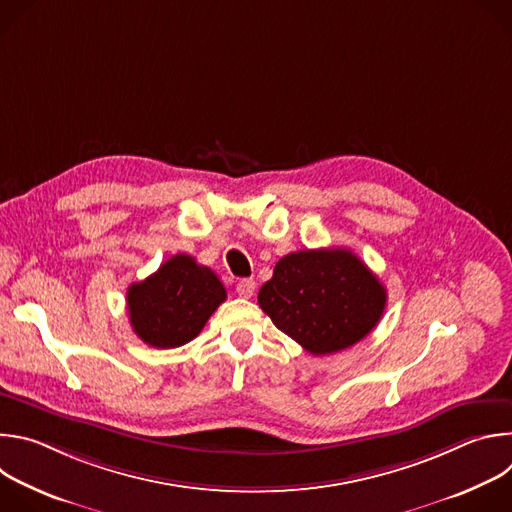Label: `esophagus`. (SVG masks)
I'll return each instance as SVG.
<instances>
[{"mask_svg": "<svg viewBox=\"0 0 512 512\" xmlns=\"http://www.w3.org/2000/svg\"><path fill=\"white\" fill-rule=\"evenodd\" d=\"M237 294L241 298H251L255 294V281L253 279H241L237 283Z\"/></svg>", "mask_w": 512, "mask_h": 512, "instance_id": "1", "label": "esophagus"}]
</instances>
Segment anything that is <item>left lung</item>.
<instances>
[{
	"mask_svg": "<svg viewBox=\"0 0 512 512\" xmlns=\"http://www.w3.org/2000/svg\"><path fill=\"white\" fill-rule=\"evenodd\" d=\"M257 302L281 332L322 356L360 342L379 324L387 289L348 249H306L277 261Z\"/></svg>",
	"mask_w": 512,
	"mask_h": 512,
	"instance_id": "8db88e82",
	"label": "left lung"
}]
</instances>
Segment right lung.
Here are the masks:
<instances>
[{"label":"right lung","instance_id":"1","mask_svg":"<svg viewBox=\"0 0 512 512\" xmlns=\"http://www.w3.org/2000/svg\"><path fill=\"white\" fill-rule=\"evenodd\" d=\"M227 300L216 273L178 253L156 273L127 289L133 332L154 348H176L200 334L206 320Z\"/></svg>","mask_w":512,"mask_h":512}]
</instances>
